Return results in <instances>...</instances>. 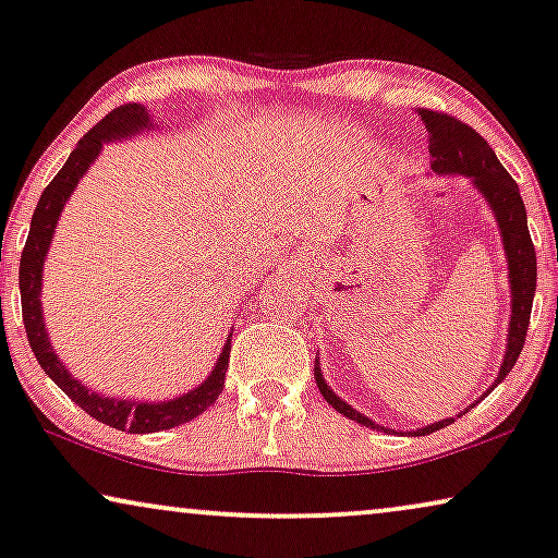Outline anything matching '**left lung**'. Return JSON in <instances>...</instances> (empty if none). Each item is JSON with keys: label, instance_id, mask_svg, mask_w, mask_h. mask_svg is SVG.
I'll return each instance as SVG.
<instances>
[{"label": "left lung", "instance_id": "1", "mask_svg": "<svg viewBox=\"0 0 558 558\" xmlns=\"http://www.w3.org/2000/svg\"><path fill=\"white\" fill-rule=\"evenodd\" d=\"M420 118L429 133V157H433L429 159V167H433V172L440 174V178H466L471 182V187L484 197L486 206H489L492 214H495L499 236H502L507 278H510V324H507L502 365H499L495 384L478 397L484 399L492 389H497V384H502L507 373L512 371V365L518 363L520 352H523V344H525L527 324H531L535 275L538 272H535V250H533L531 234H527L525 203L523 197H520L518 182H514L510 178V172L499 165L497 154L492 151V146L486 144L474 129H469L466 123L456 121V118L442 116V112H435V110H420ZM314 378H316V386H319L322 397L327 399L337 412L344 414V417L355 420L357 425H365L371 429H386L376 425L371 417H365V414L357 412V409H352L348 401L340 399L329 389L327 380L322 376L319 357H316L314 363ZM456 417H461V414H456ZM456 417H446L440 422H433V425L427 427L412 429V435H429L435 433V429L448 427L450 422H456ZM386 433H389V429H386Z\"/></svg>", "mask_w": 558, "mask_h": 558}]
</instances>
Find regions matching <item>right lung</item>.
Wrapping results in <instances>:
<instances>
[{"mask_svg": "<svg viewBox=\"0 0 558 558\" xmlns=\"http://www.w3.org/2000/svg\"><path fill=\"white\" fill-rule=\"evenodd\" d=\"M159 129L154 123L151 112L144 105L131 102L121 105L105 116L100 123L84 136L76 149L69 154L66 165L59 169V174L51 180V185L44 190L38 206H35L33 221H31V234H27L23 257H20V299H23V322L27 331V342L31 350L38 357V365L46 371V376L53 380L59 389L66 393L74 404H80L89 417H95L102 425H110L123 433H159V429H172L185 425V422L195 420L197 414L206 412L208 407H214L218 393L223 391V380H227L229 368V352H231V335L223 340V350L218 355L214 371L208 373V378L203 384H197L195 389H190L182 397H174L169 401H133V399H116L105 397L87 389L82 380L72 376V371L63 365L59 352L53 350L51 337L46 329V316H44V265L51 250L56 227H59V218L66 208L69 197L74 195L80 180L87 174V169L95 165L97 157L102 154L105 144L112 141L131 138L136 133Z\"/></svg>", "mask_w": 558, "mask_h": 558, "instance_id": "1", "label": "right lung"}]
</instances>
